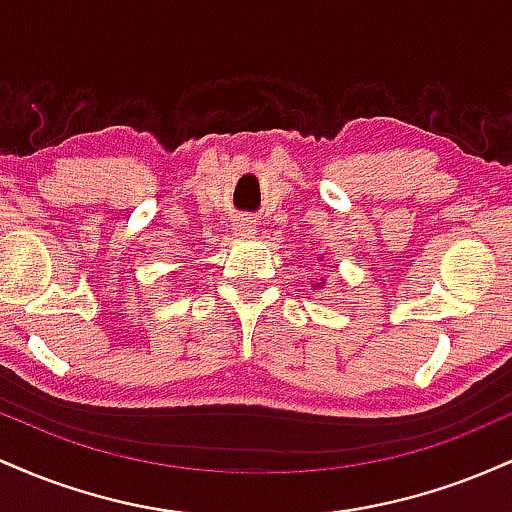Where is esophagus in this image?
<instances>
[{
    "mask_svg": "<svg viewBox=\"0 0 512 512\" xmlns=\"http://www.w3.org/2000/svg\"><path fill=\"white\" fill-rule=\"evenodd\" d=\"M236 231L240 233V236H250V233H255V223H252L250 219H240L236 223Z\"/></svg>",
    "mask_w": 512,
    "mask_h": 512,
    "instance_id": "obj_1",
    "label": "esophagus"
}]
</instances>
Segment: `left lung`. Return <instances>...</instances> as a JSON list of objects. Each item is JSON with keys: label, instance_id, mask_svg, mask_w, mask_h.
I'll list each match as a JSON object with an SVG mask.
<instances>
[{"label": "left lung", "instance_id": "8db88e82", "mask_svg": "<svg viewBox=\"0 0 512 512\" xmlns=\"http://www.w3.org/2000/svg\"><path fill=\"white\" fill-rule=\"evenodd\" d=\"M320 284H322V281H320Z\"/></svg>", "mask_w": 512, "mask_h": 512}]
</instances>
